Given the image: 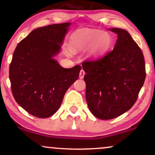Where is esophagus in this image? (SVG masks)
Listing matches in <instances>:
<instances>
[{"instance_id":"esophagus-1","label":"esophagus","mask_w":155,"mask_h":155,"mask_svg":"<svg viewBox=\"0 0 155 155\" xmlns=\"http://www.w3.org/2000/svg\"><path fill=\"white\" fill-rule=\"evenodd\" d=\"M84 75H85V71H84L83 69H81V71H80V73H79V78H80V79H83Z\"/></svg>"}]
</instances>
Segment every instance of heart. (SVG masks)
Instances as JSON below:
<instances>
[{"label": "heart", "mask_w": 155, "mask_h": 155, "mask_svg": "<svg viewBox=\"0 0 155 155\" xmlns=\"http://www.w3.org/2000/svg\"><path fill=\"white\" fill-rule=\"evenodd\" d=\"M112 44L110 34L100 30L83 28L76 31L71 37L74 51L89 49L91 56L99 57L108 51Z\"/></svg>", "instance_id": "b5f03b06"}]
</instances>
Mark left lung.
Here are the masks:
<instances>
[{"label": "left lung", "mask_w": 155, "mask_h": 155, "mask_svg": "<svg viewBox=\"0 0 155 155\" xmlns=\"http://www.w3.org/2000/svg\"><path fill=\"white\" fill-rule=\"evenodd\" d=\"M109 30L118 35L114 49L82 63L88 107L96 117L104 120L132 108L146 77L143 53L130 34L118 28Z\"/></svg>", "instance_id": "obj_1"}]
</instances>
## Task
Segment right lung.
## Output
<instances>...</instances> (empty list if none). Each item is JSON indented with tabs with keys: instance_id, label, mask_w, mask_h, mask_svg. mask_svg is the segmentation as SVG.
<instances>
[{
	"instance_id": "1",
	"label": "right lung",
	"mask_w": 155,
	"mask_h": 155,
	"mask_svg": "<svg viewBox=\"0 0 155 155\" xmlns=\"http://www.w3.org/2000/svg\"><path fill=\"white\" fill-rule=\"evenodd\" d=\"M70 23L32 31L13 52L9 79L15 100L33 116L47 118L58 110L81 66L61 67L53 57L59 52Z\"/></svg>"
}]
</instances>
